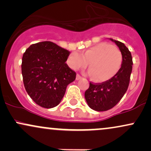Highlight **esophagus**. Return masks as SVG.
Segmentation results:
<instances>
[{"label": "esophagus", "instance_id": "obj_1", "mask_svg": "<svg viewBox=\"0 0 151 151\" xmlns=\"http://www.w3.org/2000/svg\"><path fill=\"white\" fill-rule=\"evenodd\" d=\"M81 79V77L80 75H79V74H77V77H76V79H77V80H79V79Z\"/></svg>", "mask_w": 151, "mask_h": 151}]
</instances>
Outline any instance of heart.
<instances>
[{
  "label": "heart",
  "instance_id": "obj_1",
  "mask_svg": "<svg viewBox=\"0 0 151 151\" xmlns=\"http://www.w3.org/2000/svg\"><path fill=\"white\" fill-rule=\"evenodd\" d=\"M123 58L118 48L107 42H100L86 50L84 55L72 52L67 58V64L74 70L89 65L87 75L93 77L98 82L106 81L118 73L122 65Z\"/></svg>",
  "mask_w": 151,
  "mask_h": 151
}]
</instances>
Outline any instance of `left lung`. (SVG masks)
<instances>
[{
    "label": "left lung",
    "instance_id": "1",
    "mask_svg": "<svg viewBox=\"0 0 151 151\" xmlns=\"http://www.w3.org/2000/svg\"><path fill=\"white\" fill-rule=\"evenodd\" d=\"M119 47L123 61L118 73L109 80L101 84L90 82L89 88L85 91L86 103L93 110L105 111L113 108L124 96L129 87L130 77L132 72V56L124 43L109 38Z\"/></svg>",
    "mask_w": 151,
    "mask_h": 151
}]
</instances>
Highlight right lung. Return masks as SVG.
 <instances>
[{"label": "right lung", "mask_w": 151, "mask_h": 151, "mask_svg": "<svg viewBox=\"0 0 151 151\" xmlns=\"http://www.w3.org/2000/svg\"><path fill=\"white\" fill-rule=\"evenodd\" d=\"M70 52L52 42L31 45L22 59V75L25 90L33 101L43 108L58 106L76 73L65 63Z\"/></svg>", "instance_id": "add662e5"}]
</instances>
